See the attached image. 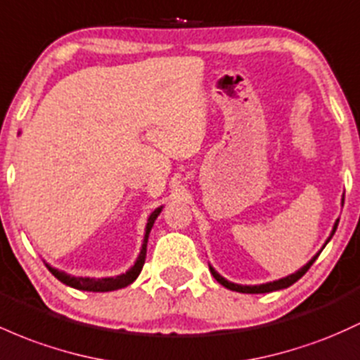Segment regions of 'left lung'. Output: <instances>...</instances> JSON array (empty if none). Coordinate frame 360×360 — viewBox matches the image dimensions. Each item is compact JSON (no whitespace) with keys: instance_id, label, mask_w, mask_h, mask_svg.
Wrapping results in <instances>:
<instances>
[{"instance_id":"1","label":"left lung","mask_w":360,"mask_h":360,"mask_svg":"<svg viewBox=\"0 0 360 360\" xmlns=\"http://www.w3.org/2000/svg\"><path fill=\"white\" fill-rule=\"evenodd\" d=\"M337 227H338V220H337V222H335V225H333V232H331V236L335 234V231H337ZM331 236H330V238H328V240L331 239ZM328 240H326V244H328ZM323 248H325V246H323ZM321 251H323V250H321ZM318 256H319V252L314 256L313 259H311L309 263L304 264L301 270L295 271V274L285 276V278L275 280V282L262 283V285H238V283H232V282H229V280H225L224 276H220L219 274H217L215 270H213L212 266H210V271H212L213 278H215L219 283H222L224 287H227V289L236 290V292H243V294H264V292H274V290H280V289H287V287H290L292 283L297 282V280L301 278V276H302L304 274H306L307 270H309L311 264H313V263L316 262V258H318Z\"/></svg>"}]
</instances>
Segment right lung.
Masks as SVG:
<instances>
[{
  "instance_id": "1",
  "label": "right lung",
  "mask_w": 360,
  "mask_h": 360,
  "mask_svg": "<svg viewBox=\"0 0 360 360\" xmlns=\"http://www.w3.org/2000/svg\"><path fill=\"white\" fill-rule=\"evenodd\" d=\"M160 210H162V207L157 208V210L153 212L152 215L148 217L147 229H145L143 246H141L140 256H138L136 263L133 264V266L129 268V270L126 271V274L117 275V276H112V278H84V276H71V275H66L65 271H59V270H56V268H51L49 264H47V268H49L51 274L56 276L59 282L66 283V285L73 287V289H78V290L109 292V290L122 289V287H128L129 283L135 282L136 276L140 275L141 268H143V264H145V256H147V240H148V234H150V231H152V225H153V222H155L157 217H159Z\"/></svg>"
}]
</instances>
